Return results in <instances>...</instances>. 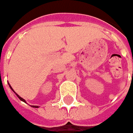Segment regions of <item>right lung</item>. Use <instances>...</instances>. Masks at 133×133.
Instances as JSON below:
<instances>
[{
  "label": "right lung",
  "instance_id": "1",
  "mask_svg": "<svg viewBox=\"0 0 133 133\" xmlns=\"http://www.w3.org/2000/svg\"><path fill=\"white\" fill-rule=\"evenodd\" d=\"M9 87H10V88H11V89H12V90H13V89L12 88V87H11V86H10V85H9ZM13 92H15V91H14V90H13ZM15 94H16V93H15ZM17 95V96H18V98H19V99L20 100H21V101H23V102H26V101H25V100L23 99V98H21V97H20V96H19V95H18V94H16ZM32 107H35V108H38V106H32Z\"/></svg>",
  "mask_w": 133,
  "mask_h": 133
}]
</instances>
